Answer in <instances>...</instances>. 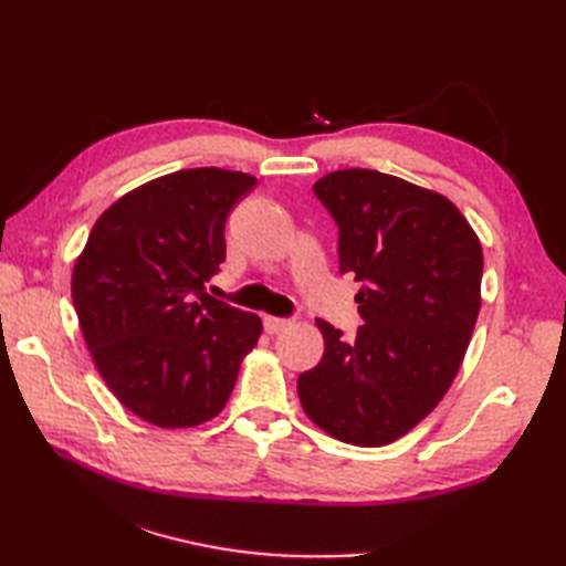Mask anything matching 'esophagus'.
<instances>
[{
    "label": "esophagus",
    "instance_id": "34e87169",
    "mask_svg": "<svg viewBox=\"0 0 566 566\" xmlns=\"http://www.w3.org/2000/svg\"><path fill=\"white\" fill-rule=\"evenodd\" d=\"M292 318H276V316H264V331H268L270 335L274 333H282L284 328L292 326Z\"/></svg>",
    "mask_w": 566,
    "mask_h": 566
}]
</instances>
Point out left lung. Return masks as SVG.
I'll list each match as a JSON object with an SVG mask.
<instances>
[{
	"label": "left lung",
	"mask_w": 566,
	"mask_h": 566,
	"mask_svg": "<svg viewBox=\"0 0 566 566\" xmlns=\"http://www.w3.org/2000/svg\"><path fill=\"white\" fill-rule=\"evenodd\" d=\"M340 228V272L363 282L355 340L316 321L321 363L298 377L306 416L340 442L381 448L413 430L448 394L482 308L484 252L438 191L377 170L314 185Z\"/></svg>",
	"instance_id": "obj_1"
}]
</instances>
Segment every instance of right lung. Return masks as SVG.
<instances>
[{
	"mask_svg": "<svg viewBox=\"0 0 566 566\" xmlns=\"http://www.w3.org/2000/svg\"><path fill=\"white\" fill-rule=\"evenodd\" d=\"M258 179L221 167L170 172L106 209L72 270V304L106 387L158 428H195L231 396L262 321L203 292L223 228Z\"/></svg>",
	"mask_w": 566,
	"mask_h": 566,
	"instance_id": "add662e5",
	"label": "right lung"
}]
</instances>
